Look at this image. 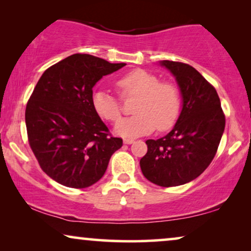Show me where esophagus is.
Masks as SVG:
<instances>
[{
  "mask_svg": "<svg viewBox=\"0 0 251 251\" xmlns=\"http://www.w3.org/2000/svg\"><path fill=\"white\" fill-rule=\"evenodd\" d=\"M123 143L126 144V145H130V144L135 143V140L131 139V138H125V139H123Z\"/></svg>",
  "mask_w": 251,
  "mask_h": 251,
  "instance_id": "34e87169",
  "label": "esophagus"
}]
</instances>
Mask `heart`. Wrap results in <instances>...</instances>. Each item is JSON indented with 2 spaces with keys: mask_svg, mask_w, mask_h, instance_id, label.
<instances>
[{
  "mask_svg": "<svg viewBox=\"0 0 251 251\" xmlns=\"http://www.w3.org/2000/svg\"><path fill=\"white\" fill-rule=\"evenodd\" d=\"M116 88L123 97L136 96L132 112L136 113L116 123L114 132L125 138L136 137L159 130L170 129L177 121L180 111V98L177 88L162 83L160 78L145 70H135L119 77ZM92 107L101 119L115 122L121 115L119 99L105 90L94 92Z\"/></svg>",
  "mask_w": 251,
  "mask_h": 251,
  "instance_id": "heart-1",
  "label": "heart"
}]
</instances>
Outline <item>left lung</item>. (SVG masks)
Instances as JSON below:
<instances>
[{
    "label": "left lung",
    "mask_w": 251,
    "mask_h": 251,
    "mask_svg": "<svg viewBox=\"0 0 251 251\" xmlns=\"http://www.w3.org/2000/svg\"><path fill=\"white\" fill-rule=\"evenodd\" d=\"M176 78L181 111L176 125L161 138L146 140L140 159L146 179L162 187L179 186L200 176L211 163L225 129V115L216 89L187 64L161 60Z\"/></svg>",
    "instance_id": "left-lung-1"
}]
</instances>
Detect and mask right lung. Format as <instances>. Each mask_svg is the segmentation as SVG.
Segmentation results:
<instances>
[{"instance_id": "right-lung-1", "label": "right lung", "mask_w": 251, "mask_h": 251, "mask_svg": "<svg viewBox=\"0 0 251 251\" xmlns=\"http://www.w3.org/2000/svg\"><path fill=\"white\" fill-rule=\"evenodd\" d=\"M75 53L48 68L26 106L30 149L40 167L64 186L85 188L104 176L122 139L112 137L92 107V88L125 67Z\"/></svg>"}]
</instances>
